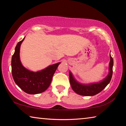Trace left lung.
Listing matches in <instances>:
<instances>
[{
    "instance_id": "1",
    "label": "left lung",
    "mask_w": 126,
    "mask_h": 126,
    "mask_svg": "<svg viewBox=\"0 0 126 126\" xmlns=\"http://www.w3.org/2000/svg\"><path fill=\"white\" fill-rule=\"evenodd\" d=\"M110 62L109 64V73L106 78L99 82L92 83L90 84H82L77 81L73 77V74L69 71V81L72 88L76 93L84 96H93L105 88V87L110 83L113 74V60L110 55Z\"/></svg>"
}]
</instances>
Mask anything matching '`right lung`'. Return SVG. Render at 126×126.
Returning a JSON list of instances; mask_svg holds the SVG:
<instances>
[{
  "label": "right lung",
  "instance_id": "add662e5",
  "mask_svg": "<svg viewBox=\"0 0 126 126\" xmlns=\"http://www.w3.org/2000/svg\"><path fill=\"white\" fill-rule=\"evenodd\" d=\"M24 38L16 44L12 56V76L17 86L25 93L36 94L43 92L50 86L53 76L61 62L35 72L27 69L21 63L19 54L21 44Z\"/></svg>",
  "mask_w": 126,
  "mask_h": 126
}]
</instances>
